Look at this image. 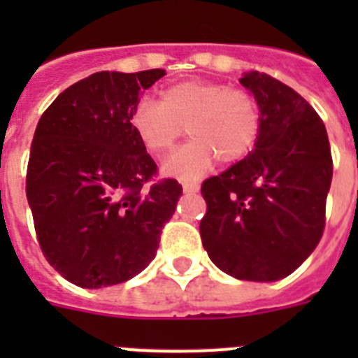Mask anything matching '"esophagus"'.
<instances>
[{"label":"esophagus","instance_id":"obj_1","mask_svg":"<svg viewBox=\"0 0 358 358\" xmlns=\"http://www.w3.org/2000/svg\"><path fill=\"white\" fill-rule=\"evenodd\" d=\"M182 189H185V194H197L199 189H201V186L197 185V182H192V181H182Z\"/></svg>","mask_w":358,"mask_h":358}]
</instances>
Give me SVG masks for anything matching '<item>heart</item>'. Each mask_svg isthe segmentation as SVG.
<instances>
[{
	"label": "heart",
	"mask_w": 358,
	"mask_h": 358,
	"mask_svg": "<svg viewBox=\"0 0 358 358\" xmlns=\"http://www.w3.org/2000/svg\"><path fill=\"white\" fill-rule=\"evenodd\" d=\"M131 127L152 156H163L188 132L194 140L177 148L163 172L181 179L201 177L217 157L229 164L255 148L262 110L255 94L222 82L185 80L169 85L159 102L141 98L131 110Z\"/></svg>",
	"instance_id": "obj_1"
}]
</instances>
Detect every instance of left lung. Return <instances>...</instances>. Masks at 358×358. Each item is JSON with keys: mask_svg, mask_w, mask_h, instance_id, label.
<instances>
[{"mask_svg": "<svg viewBox=\"0 0 358 358\" xmlns=\"http://www.w3.org/2000/svg\"><path fill=\"white\" fill-rule=\"evenodd\" d=\"M240 84L255 94L262 131L252 152L206 179L202 245L215 265L245 281L289 276L324 231L334 161L327 127L299 93L260 71Z\"/></svg>", "mask_w": 358, "mask_h": 358, "instance_id": "left-lung-1", "label": "left lung"}]
</instances>
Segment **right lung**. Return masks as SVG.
Here are the masks:
<instances>
[{
	"label": "right lung",
	"mask_w": 358,
	"mask_h": 358,
	"mask_svg": "<svg viewBox=\"0 0 358 358\" xmlns=\"http://www.w3.org/2000/svg\"><path fill=\"white\" fill-rule=\"evenodd\" d=\"M164 75L98 71L69 85L37 123L27 199L48 264L82 289L118 285L156 256L182 188L131 127V110Z\"/></svg>",
	"instance_id": "obj_1"
}]
</instances>
